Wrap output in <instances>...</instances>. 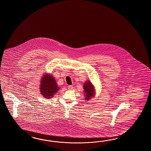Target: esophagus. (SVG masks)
<instances>
[{"instance_id":"1","label":"esophagus","mask_w":151,"mask_h":151,"mask_svg":"<svg viewBox=\"0 0 151 151\" xmlns=\"http://www.w3.org/2000/svg\"><path fill=\"white\" fill-rule=\"evenodd\" d=\"M68 89H69V90H71V89H73V86H71V85H70V86H68Z\"/></svg>"}]
</instances>
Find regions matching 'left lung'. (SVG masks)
I'll return each instance as SVG.
<instances>
[{
    "mask_svg": "<svg viewBox=\"0 0 151 151\" xmlns=\"http://www.w3.org/2000/svg\"><path fill=\"white\" fill-rule=\"evenodd\" d=\"M83 89L85 91V99L86 100H89L91 99L92 98V97L94 96L95 94L94 87L89 80L86 81L84 83Z\"/></svg>",
    "mask_w": 151,
    "mask_h": 151,
    "instance_id": "left-lung-1",
    "label": "left lung"
}]
</instances>
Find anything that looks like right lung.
Returning <instances> with one entry per match:
<instances>
[{"instance_id":"1","label":"right lung","mask_w":151,"mask_h":151,"mask_svg":"<svg viewBox=\"0 0 151 151\" xmlns=\"http://www.w3.org/2000/svg\"><path fill=\"white\" fill-rule=\"evenodd\" d=\"M44 74L41 79L40 91L44 98L50 99L57 93L59 88L53 76L49 74Z\"/></svg>"}]
</instances>
